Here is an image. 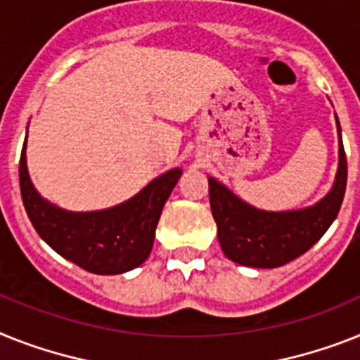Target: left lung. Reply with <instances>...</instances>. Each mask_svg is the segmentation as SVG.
<instances>
[{
  "instance_id": "1",
  "label": "left lung",
  "mask_w": 360,
  "mask_h": 360,
  "mask_svg": "<svg viewBox=\"0 0 360 360\" xmlns=\"http://www.w3.org/2000/svg\"><path fill=\"white\" fill-rule=\"evenodd\" d=\"M338 130V167L328 195L313 206L266 212L250 206L217 178L210 182V206L217 222V237L228 259L252 269H276L296 259L328 231L342 206L347 182V162Z\"/></svg>"
}]
</instances>
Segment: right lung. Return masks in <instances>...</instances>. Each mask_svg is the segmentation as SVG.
<instances>
[{
  "label": "right lung",
  "mask_w": 360,
  "mask_h": 360,
  "mask_svg": "<svg viewBox=\"0 0 360 360\" xmlns=\"http://www.w3.org/2000/svg\"><path fill=\"white\" fill-rule=\"evenodd\" d=\"M27 138L20 158V189L25 212L38 236L64 259L101 276L136 269L153 250L160 215L182 176L174 167L132 198L97 212H68L41 197L27 169Z\"/></svg>",
  "instance_id": "obj_1"
}]
</instances>
